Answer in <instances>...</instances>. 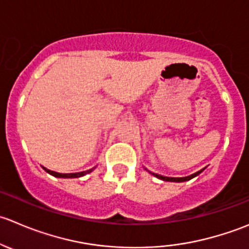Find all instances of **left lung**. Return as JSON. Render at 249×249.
Listing matches in <instances>:
<instances>
[{
	"mask_svg": "<svg viewBox=\"0 0 249 249\" xmlns=\"http://www.w3.org/2000/svg\"><path fill=\"white\" fill-rule=\"evenodd\" d=\"M203 171H205V168L201 169V171H198V172H196V173L191 174V176H189V177H184V178H169V177L160 176V174H156V173H151V174H154V176L156 177V178L162 179V180H164V181H177V183H180V181H186V180H190V179L195 178L196 176H198V174H200V173H202Z\"/></svg>",
	"mask_w": 249,
	"mask_h": 249,
	"instance_id": "1",
	"label": "left lung"
}]
</instances>
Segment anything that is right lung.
<instances>
[{
    "mask_svg": "<svg viewBox=\"0 0 249 249\" xmlns=\"http://www.w3.org/2000/svg\"><path fill=\"white\" fill-rule=\"evenodd\" d=\"M43 168H44V167H43ZM93 169H94V168L89 169V171L80 172V173H66V174H64V173H56V172L49 171V169H47V168H44V171H46L47 173L52 174V176L56 177V178H80V177H83V176H86V174H87V173H89V172H92Z\"/></svg>",
    "mask_w": 249,
    "mask_h": 249,
    "instance_id": "obj_1",
    "label": "right lung"
}]
</instances>
